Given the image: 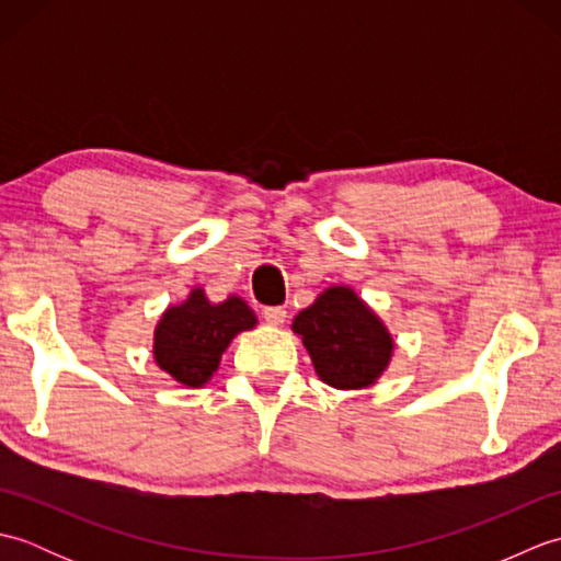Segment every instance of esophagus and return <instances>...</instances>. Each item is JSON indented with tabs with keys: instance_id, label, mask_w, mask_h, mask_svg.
I'll list each match as a JSON object with an SVG mask.
<instances>
[{
	"instance_id": "34e87169",
	"label": "esophagus",
	"mask_w": 561,
	"mask_h": 561,
	"mask_svg": "<svg viewBox=\"0 0 561 561\" xmlns=\"http://www.w3.org/2000/svg\"><path fill=\"white\" fill-rule=\"evenodd\" d=\"M262 318H265L270 325H282L284 320H287V311H284L282 306H267L262 308Z\"/></svg>"
}]
</instances>
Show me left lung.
<instances>
[{"instance_id":"8db88e82","label":"left lung","mask_w":561,"mask_h":561,"mask_svg":"<svg viewBox=\"0 0 561 561\" xmlns=\"http://www.w3.org/2000/svg\"><path fill=\"white\" fill-rule=\"evenodd\" d=\"M318 376L335 388H366L390 362L392 340L352 289L332 287L294 318Z\"/></svg>"}]
</instances>
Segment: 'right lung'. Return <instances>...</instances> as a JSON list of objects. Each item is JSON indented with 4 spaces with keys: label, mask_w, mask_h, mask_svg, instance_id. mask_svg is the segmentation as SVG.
I'll return each instance as SVG.
<instances>
[{
    "label": "right lung",
    "mask_w": 561,
    "mask_h": 561,
    "mask_svg": "<svg viewBox=\"0 0 561 561\" xmlns=\"http://www.w3.org/2000/svg\"><path fill=\"white\" fill-rule=\"evenodd\" d=\"M253 325L255 316L241 299L231 296L224 304L211 306L205 294L195 289L183 306L163 313L153 340L157 364L178 383L197 388L217 371L233 335Z\"/></svg>",
    "instance_id": "add662e5"
}]
</instances>
